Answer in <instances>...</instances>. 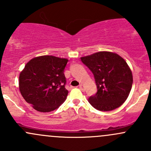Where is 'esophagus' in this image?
<instances>
[{
  "label": "esophagus",
  "mask_w": 151,
  "mask_h": 151,
  "mask_svg": "<svg viewBox=\"0 0 151 151\" xmlns=\"http://www.w3.org/2000/svg\"><path fill=\"white\" fill-rule=\"evenodd\" d=\"M79 88H80V90L83 91H85V88H84V85H79Z\"/></svg>",
  "instance_id": "esophagus-1"
}]
</instances>
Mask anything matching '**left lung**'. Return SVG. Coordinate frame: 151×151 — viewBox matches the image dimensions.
I'll return each instance as SVG.
<instances>
[{
  "mask_svg": "<svg viewBox=\"0 0 151 151\" xmlns=\"http://www.w3.org/2000/svg\"><path fill=\"white\" fill-rule=\"evenodd\" d=\"M92 71L97 93L88 99L89 103L100 111H111L122 105L130 93L133 77L126 60L111 52H99L80 58Z\"/></svg>",
  "mask_w": 151,
  "mask_h": 151,
  "instance_id": "left-lung-1",
  "label": "left lung"
}]
</instances>
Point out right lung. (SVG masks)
I'll list each match as a JSON object with an SVG mask.
<instances>
[{"label": "right lung", "mask_w": 151, "mask_h": 151, "mask_svg": "<svg viewBox=\"0 0 151 151\" xmlns=\"http://www.w3.org/2000/svg\"><path fill=\"white\" fill-rule=\"evenodd\" d=\"M67 62L55 56H39L28 61L20 72L19 91L36 110L51 112L65 101L68 93L65 88Z\"/></svg>", "instance_id": "obj_1"}]
</instances>
